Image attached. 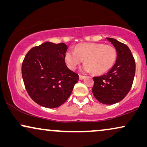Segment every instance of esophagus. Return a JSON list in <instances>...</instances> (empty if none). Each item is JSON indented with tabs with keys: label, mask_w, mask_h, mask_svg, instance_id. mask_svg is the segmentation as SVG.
Listing matches in <instances>:
<instances>
[{
	"label": "esophagus",
	"mask_w": 147,
	"mask_h": 147,
	"mask_svg": "<svg viewBox=\"0 0 147 147\" xmlns=\"http://www.w3.org/2000/svg\"><path fill=\"white\" fill-rule=\"evenodd\" d=\"M79 79L80 80H83V79H84L85 78V76H83V75H79Z\"/></svg>",
	"instance_id": "1"
}]
</instances>
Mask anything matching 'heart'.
Here are the masks:
<instances>
[{
  "label": "heart",
  "mask_w": 147,
  "mask_h": 147,
  "mask_svg": "<svg viewBox=\"0 0 147 147\" xmlns=\"http://www.w3.org/2000/svg\"><path fill=\"white\" fill-rule=\"evenodd\" d=\"M117 55L113 46L91 42L77 45L74 51L69 50L65 53L64 60L71 70H75L84 60L85 64L81 68L82 71H92L95 75H102L113 67Z\"/></svg>",
  "instance_id": "obj_1"
}]
</instances>
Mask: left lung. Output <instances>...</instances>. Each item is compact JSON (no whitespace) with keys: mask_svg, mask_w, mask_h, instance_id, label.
I'll return each mask as SVG.
<instances>
[{"mask_svg":"<svg viewBox=\"0 0 147 147\" xmlns=\"http://www.w3.org/2000/svg\"><path fill=\"white\" fill-rule=\"evenodd\" d=\"M116 49L117 55L114 66L105 75L94 77L92 93L104 105H113L125 97L130 90L135 75V61L130 49L113 38H107Z\"/></svg>","mask_w":147,"mask_h":147,"instance_id":"1","label":"left lung"}]
</instances>
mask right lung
I'll return each mask as SVG.
<instances>
[{
	"label": "right lung",
	"instance_id": "1",
	"mask_svg": "<svg viewBox=\"0 0 147 147\" xmlns=\"http://www.w3.org/2000/svg\"><path fill=\"white\" fill-rule=\"evenodd\" d=\"M68 46L45 42L32 47L22 62V75L28 94L41 107L53 109L63 105L71 94L79 75L64 61Z\"/></svg>",
	"mask_w": 147,
	"mask_h": 147
}]
</instances>
